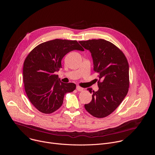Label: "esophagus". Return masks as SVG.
<instances>
[{
  "mask_svg": "<svg viewBox=\"0 0 155 155\" xmlns=\"http://www.w3.org/2000/svg\"><path fill=\"white\" fill-rule=\"evenodd\" d=\"M76 89H77L78 91H82L84 90V88H81V87H79V86H77V87H76Z\"/></svg>",
  "mask_w": 155,
  "mask_h": 155,
  "instance_id": "1",
  "label": "esophagus"
}]
</instances>
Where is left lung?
<instances>
[{"mask_svg":"<svg viewBox=\"0 0 155 155\" xmlns=\"http://www.w3.org/2000/svg\"><path fill=\"white\" fill-rule=\"evenodd\" d=\"M89 50L93 60L94 70L99 73L98 90L91 88V101L85 108L91 115L101 118L107 116L119 106L129 88V65L124 53L114 45L104 39L79 41Z\"/></svg>","mask_w":155,"mask_h":155,"instance_id":"obj_1","label":"left lung"}]
</instances>
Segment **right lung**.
Listing matches in <instances>:
<instances>
[{
	"instance_id": "1",
	"label": "right lung",
	"mask_w": 155,
	"mask_h": 155,
	"mask_svg": "<svg viewBox=\"0 0 155 155\" xmlns=\"http://www.w3.org/2000/svg\"><path fill=\"white\" fill-rule=\"evenodd\" d=\"M84 51L76 41L54 39L35 47L27 55L23 66V82L31 104L42 113L58 109L64 95L73 91L76 85L63 83L55 73L61 68V60L71 51Z\"/></svg>"
}]
</instances>
